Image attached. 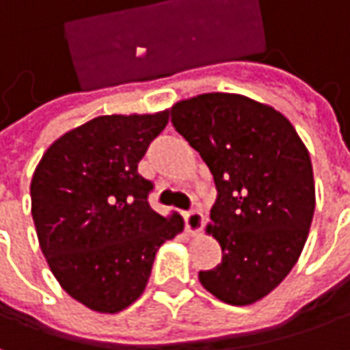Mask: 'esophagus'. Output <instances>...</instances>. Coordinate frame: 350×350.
Masks as SVG:
<instances>
[{
	"label": "esophagus",
	"mask_w": 350,
	"mask_h": 350,
	"mask_svg": "<svg viewBox=\"0 0 350 350\" xmlns=\"http://www.w3.org/2000/svg\"><path fill=\"white\" fill-rule=\"evenodd\" d=\"M184 215V223H186V232L187 234H198L203 226V215L199 211H186Z\"/></svg>",
	"instance_id": "34e87169"
}]
</instances>
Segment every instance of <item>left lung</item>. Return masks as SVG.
<instances>
[{
  "label": "left lung",
  "mask_w": 350,
  "mask_h": 350,
  "mask_svg": "<svg viewBox=\"0 0 350 350\" xmlns=\"http://www.w3.org/2000/svg\"><path fill=\"white\" fill-rule=\"evenodd\" d=\"M170 114L217 187L207 232L223 261L199 281L226 304H254L281 284L306 244L316 209L306 145L281 112L242 94H199Z\"/></svg>",
  "instance_id": "8db88e82"
}]
</instances>
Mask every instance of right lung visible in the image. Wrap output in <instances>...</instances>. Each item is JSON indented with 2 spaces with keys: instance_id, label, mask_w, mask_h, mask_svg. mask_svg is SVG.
I'll use <instances>...</instances> for the list:
<instances>
[{
  "instance_id": "1",
  "label": "right lung",
  "mask_w": 350,
  "mask_h": 350,
  "mask_svg": "<svg viewBox=\"0 0 350 350\" xmlns=\"http://www.w3.org/2000/svg\"><path fill=\"white\" fill-rule=\"evenodd\" d=\"M168 124L157 114L98 116L44 152L31 182L32 221L50 269L71 298L116 314L143 295L157 250L184 230L152 211V182L137 172Z\"/></svg>"
}]
</instances>
